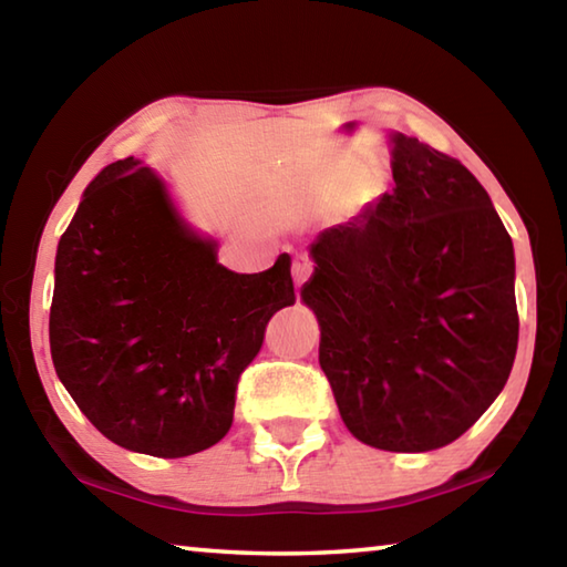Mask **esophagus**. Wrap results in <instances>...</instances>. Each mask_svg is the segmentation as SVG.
<instances>
[{"label":"esophagus","instance_id":"obj_1","mask_svg":"<svg viewBox=\"0 0 567 567\" xmlns=\"http://www.w3.org/2000/svg\"><path fill=\"white\" fill-rule=\"evenodd\" d=\"M312 275V260L307 255H300L297 260L292 262V277H295V285L300 287L307 277Z\"/></svg>","mask_w":567,"mask_h":567}]
</instances>
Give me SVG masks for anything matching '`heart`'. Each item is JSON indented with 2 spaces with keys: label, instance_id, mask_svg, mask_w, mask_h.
I'll return each mask as SVG.
<instances>
[{
  "label": "heart",
  "instance_id": "heart-1",
  "mask_svg": "<svg viewBox=\"0 0 567 567\" xmlns=\"http://www.w3.org/2000/svg\"><path fill=\"white\" fill-rule=\"evenodd\" d=\"M324 189H328V185H324ZM330 189H332V185H330Z\"/></svg>",
  "mask_w": 567,
  "mask_h": 567
}]
</instances>
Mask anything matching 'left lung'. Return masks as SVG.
Returning <instances> with one entry per match:
<instances>
[{
	"instance_id": "left-lung-1",
	"label": "left lung",
	"mask_w": 567,
	"mask_h": 567,
	"mask_svg": "<svg viewBox=\"0 0 567 567\" xmlns=\"http://www.w3.org/2000/svg\"><path fill=\"white\" fill-rule=\"evenodd\" d=\"M395 187L312 245L302 287L320 368L364 445L427 453L465 433L511 378L513 239L463 162L392 137Z\"/></svg>"
}]
</instances>
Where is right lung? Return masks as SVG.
Masks as SVG:
<instances>
[{
	"instance_id": "right-lung-1",
	"label": "right lung",
	"mask_w": 567,
	"mask_h": 567,
	"mask_svg": "<svg viewBox=\"0 0 567 567\" xmlns=\"http://www.w3.org/2000/svg\"><path fill=\"white\" fill-rule=\"evenodd\" d=\"M295 305L290 257L239 275L189 233L155 169L127 157L84 189L56 247L52 362L100 433L134 453L213 447L277 310Z\"/></svg>"
}]
</instances>
